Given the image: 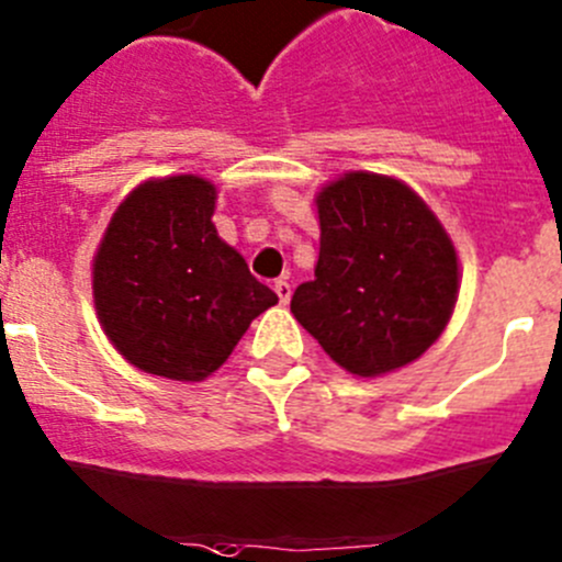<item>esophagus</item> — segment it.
Wrapping results in <instances>:
<instances>
[{
  "instance_id": "1",
  "label": "esophagus",
  "mask_w": 562,
  "mask_h": 562,
  "mask_svg": "<svg viewBox=\"0 0 562 562\" xmlns=\"http://www.w3.org/2000/svg\"><path fill=\"white\" fill-rule=\"evenodd\" d=\"M274 291H277V296H280L282 305H288V302H291V282L277 280V282H274Z\"/></svg>"
}]
</instances>
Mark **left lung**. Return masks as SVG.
<instances>
[{
    "label": "left lung",
    "mask_w": 562,
    "mask_h": 562,
    "mask_svg": "<svg viewBox=\"0 0 562 562\" xmlns=\"http://www.w3.org/2000/svg\"><path fill=\"white\" fill-rule=\"evenodd\" d=\"M316 280L293 291L291 313L324 352L358 376L422 358L458 302V251L413 188L349 171L316 196Z\"/></svg>",
    "instance_id": "1"
}]
</instances>
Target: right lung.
Listing matches in <instances>:
<instances>
[{
  "label": "right lung",
  "instance_id": "obj_1",
  "mask_svg": "<svg viewBox=\"0 0 562 562\" xmlns=\"http://www.w3.org/2000/svg\"><path fill=\"white\" fill-rule=\"evenodd\" d=\"M204 177L146 180L110 218L93 257V305L110 344L146 374L202 382L277 293L213 224Z\"/></svg>",
  "mask_w": 562,
  "mask_h": 562
}]
</instances>
